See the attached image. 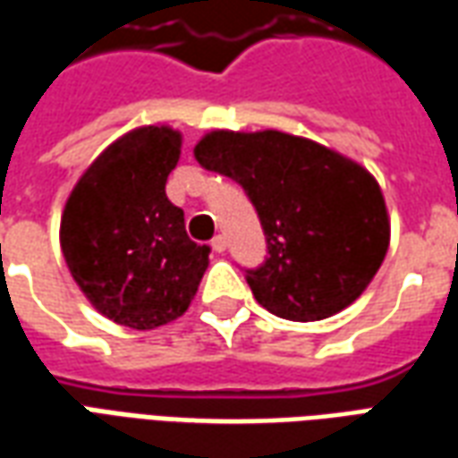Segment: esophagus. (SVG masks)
<instances>
[{"instance_id": "obj_1", "label": "esophagus", "mask_w": 458, "mask_h": 458, "mask_svg": "<svg viewBox=\"0 0 458 458\" xmlns=\"http://www.w3.org/2000/svg\"><path fill=\"white\" fill-rule=\"evenodd\" d=\"M210 248L216 250V252H225L228 242H225V238H223V235H216V238L210 240Z\"/></svg>"}]
</instances>
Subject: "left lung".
<instances>
[{
	"instance_id": "left-lung-1",
	"label": "left lung",
	"mask_w": 458,
	"mask_h": 458,
	"mask_svg": "<svg viewBox=\"0 0 458 458\" xmlns=\"http://www.w3.org/2000/svg\"><path fill=\"white\" fill-rule=\"evenodd\" d=\"M193 154L203 169L238 181L258 210L267 259L248 269V284L269 314L321 321L373 282L390 218L377 181L358 161L277 130H213Z\"/></svg>"
}]
</instances>
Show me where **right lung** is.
Here are the masks:
<instances>
[{
    "label": "right lung",
    "mask_w": 458,
    "mask_h": 458,
    "mask_svg": "<svg viewBox=\"0 0 458 458\" xmlns=\"http://www.w3.org/2000/svg\"><path fill=\"white\" fill-rule=\"evenodd\" d=\"M181 131L149 124L122 134L85 169L65 200L61 250L85 299L137 331L171 324L191 307L208 245L186 235L166 199Z\"/></svg>",
    "instance_id": "add662e5"
}]
</instances>
